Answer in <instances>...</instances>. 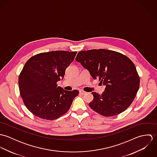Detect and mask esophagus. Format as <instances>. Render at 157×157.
<instances>
[{"instance_id": "obj_1", "label": "esophagus", "mask_w": 157, "mask_h": 157, "mask_svg": "<svg viewBox=\"0 0 157 157\" xmlns=\"http://www.w3.org/2000/svg\"><path fill=\"white\" fill-rule=\"evenodd\" d=\"M79 92H80V94H82V95H85V94H86V92H85V91H84V90H80Z\"/></svg>"}]
</instances>
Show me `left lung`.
I'll return each instance as SVG.
<instances>
[{
    "label": "left lung",
    "mask_w": 157,
    "mask_h": 157,
    "mask_svg": "<svg viewBox=\"0 0 157 157\" xmlns=\"http://www.w3.org/2000/svg\"><path fill=\"white\" fill-rule=\"evenodd\" d=\"M93 79L105 85L101 95L93 92L89 103L95 112L111 117L124 111L132 103L140 86V77L134 63L126 56L111 50L82 51L75 58Z\"/></svg>",
    "instance_id": "1"
}]
</instances>
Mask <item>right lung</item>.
<instances>
[{
    "instance_id": "obj_1",
    "label": "right lung",
    "mask_w": 157,
    "mask_h": 157,
    "mask_svg": "<svg viewBox=\"0 0 157 157\" xmlns=\"http://www.w3.org/2000/svg\"><path fill=\"white\" fill-rule=\"evenodd\" d=\"M77 52L53 51L31 57L19 77L21 95L27 109L40 118L53 120L69 109L78 90L68 91L57 82L62 80L65 70Z\"/></svg>"
}]
</instances>
